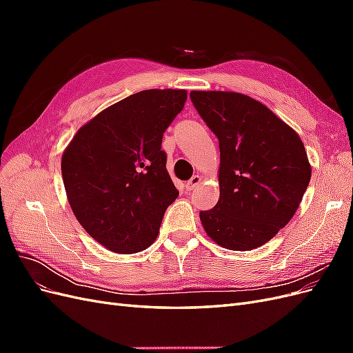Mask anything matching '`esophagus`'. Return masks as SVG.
Returning <instances> with one entry per match:
<instances>
[{"mask_svg": "<svg viewBox=\"0 0 353 353\" xmlns=\"http://www.w3.org/2000/svg\"><path fill=\"white\" fill-rule=\"evenodd\" d=\"M200 183H201V176H200V175H194L193 178H191V179L188 181L187 185H185V188H187L188 191H191V190L197 188V187L200 185Z\"/></svg>", "mask_w": 353, "mask_h": 353, "instance_id": "esophagus-1", "label": "esophagus"}]
</instances>
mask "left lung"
Segmentation results:
<instances>
[{"mask_svg": "<svg viewBox=\"0 0 353 353\" xmlns=\"http://www.w3.org/2000/svg\"><path fill=\"white\" fill-rule=\"evenodd\" d=\"M218 137L219 200L200 212L208 236L228 250L270 241L296 213L312 169L301 137L265 104L232 91H191Z\"/></svg>", "mask_w": 353, "mask_h": 353, "instance_id": "obj_1", "label": "left lung"}]
</instances>
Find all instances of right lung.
I'll list each match as a JSON object with an SVG mask.
<instances>
[{
  "mask_svg": "<svg viewBox=\"0 0 353 353\" xmlns=\"http://www.w3.org/2000/svg\"><path fill=\"white\" fill-rule=\"evenodd\" d=\"M185 100V90L132 94L81 126L63 153L69 205L105 249L131 254L156 240L179 194L166 170L162 138Z\"/></svg>",
  "mask_w": 353,
  "mask_h": 353,
  "instance_id": "right-lung-1",
  "label": "right lung"
}]
</instances>
